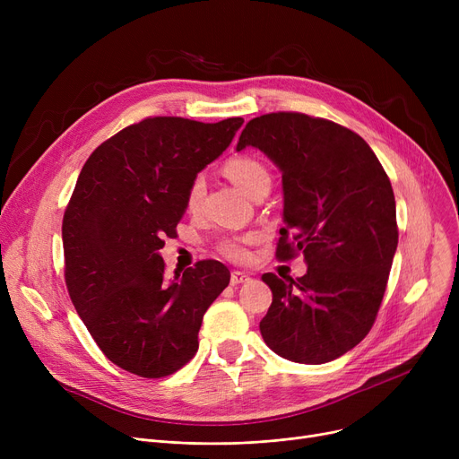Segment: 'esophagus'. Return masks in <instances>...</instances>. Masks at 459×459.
Listing matches in <instances>:
<instances>
[{"label": "esophagus", "mask_w": 459, "mask_h": 459, "mask_svg": "<svg viewBox=\"0 0 459 459\" xmlns=\"http://www.w3.org/2000/svg\"><path fill=\"white\" fill-rule=\"evenodd\" d=\"M246 281H249V275H246L244 272H232V275H230V284L232 286H238V284H242Z\"/></svg>", "instance_id": "esophagus-1"}]
</instances>
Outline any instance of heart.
<instances>
[{
    "instance_id": "b5f03b06",
    "label": "heart",
    "mask_w": 459,
    "mask_h": 459,
    "mask_svg": "<svg viewBox=\"0 0 459 459\" xmlns=\"http://www.w3.org/2000/svg\"><path fill=\"white\" fill-rule=\"evenodd\" d=\"M225 175L251 199L262 195V193H268L272 187V182H273L268 165L253 156H239V158L229 160L225 165ZM204 189H206V184H204L203 177H195L191 180L187 193H186L187 210H191V212L199 210V206L203 204ZM255 242H258L256 234L230 236V238L220 239L215 247H217V253L223 255L225 258L234 260V262H242L247 258V246H251Z\"/></svg>"
}]
</instances>
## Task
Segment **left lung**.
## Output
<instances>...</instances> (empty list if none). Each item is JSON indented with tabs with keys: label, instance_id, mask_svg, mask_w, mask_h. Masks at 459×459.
<instances>
[{
	"label": "left lung",
	"instance_id": "1",
	"mask_svg": "<svg viewBox=\"0 0 459 459\" xmlns=\"http://www.w3.org/2000/svg\"><path fill=\"white\" fill-rule=\"evenodd\" d=\"M255 147L282 173L277 256L303 253L307 273H264L273 301L260 322L277 355L322 365L374 325L398 246L391 180L368 143L325 118L268 113L249 120L236 151Z\"/></svg>",
	"mask_w": 459,
	"mask_h": 459
}]
</instances>
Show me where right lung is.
Masks as SVG:
<instances>
[{"mask_svg":"<svg viewBox=\"0 0 459 459\" xmlns=\"http://www.w3.org/2000/svg\"><path fill=\"white\" fill-rule=\"evenodd\" d=\"M242 125V117L144 118L104 141L78 177L63 217L68 294L104 355L135 376L180 370L230 281L217 260L167 279L160 249L177 234L191 180Z\"/></svg>","mask_w":459,"mask_h":459,"instance_id":"obj_1","label":"right lung"}]
</instances>
